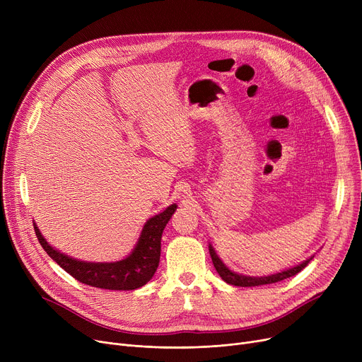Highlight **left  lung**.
Returning <instances> with one entry per match:
<instances>
[{
  "mask_svg": "<svg viewBox=\"0 0 362 362\" xmlns=\"http://www.w3.org/2000/svg\"><path fill=\"white\" fill-rule=\"evenodd\" d=\"M210 255H211V259H213V264L214 267L217 270V273L220 274V277L229 284H233V286H242V288H251V286H261V284H270V283H277L280 280H284L288 277H292L295 274H298L300 270H303L308 265V262L313 259L308 258L303 262L295 265V267L289 269V270H284L281 273H276V274H272V276H264V277H251V276H243V274H238L232 270H229L226 267V265L223 264V261L218 258V255L216 254L214 248L210 245Z\"/></svg>",
  "mask_w": 362,
  "mask_h": 362,
  "instance_id": "1",
  "label": "left lung"
}]
</instances>
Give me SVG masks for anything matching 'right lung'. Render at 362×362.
<instances>
[{
	"label": "right lung",
	"mask_w": 362,
	"mask_h": 362,
	"mask_svg": "<svg viewBox=\"0 0 362 362\" xmlns=\"http://www.w3.org/2000/svg\"><path fill=\"white\" fill-rule=\"evenodd\" d=\"M177 205L171 204L165 210L149 218L139 236L135 250L129 257L116 262H88L70 258L54 250L35 226L37 240L45 252L71 277L93 288L108 291H133L146 284L158 269L161 252V235Z\"/></svg>",
	"instance_id": "1"
}]
</instances>
